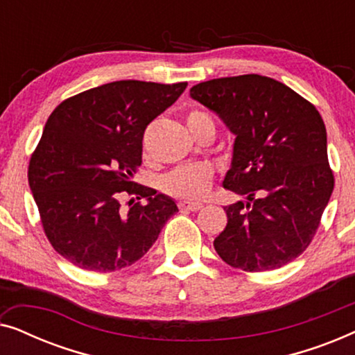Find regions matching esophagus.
<instances>
[{
	"label": "esophagus",
	"instance_id": "obj_1",
	"mask_svg": "<svg viewBox=\"0 0 355 355\" xmlns=\"http://www.w3.org/2000/svg\"><path fill=\"white\" fill-rule=\"evenodd\" d=\"M178 207L181 208V210H187V211H198L203 208L202 203H193V202H179Z\"/></svg>",
	"mask_w": 355,
	"mask_h": 355
}]
</instances>
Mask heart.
<instances>
[{
	"label": "heart",
	"mask_w": 355,
	"mask_h": 355,
	"mask_svg": "<svg viewBox=\"0 0 355 355\" xmlns=\"http://www.w3.org/2000/svg\"><path fill=\"white\" fill-rule=\"evenodd\" d=\"M187 125L193 135L205 128H215L210 116L198 110H192L187 114ZM211 184L213 169L205 164H184L171 169L159 179V189L181 200H198L210 191Z\"/></svg>",
	"instance_id": "obj_1"
}]
</instances>
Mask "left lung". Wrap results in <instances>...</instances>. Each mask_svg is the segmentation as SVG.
I'll list each match as a JSON object with an SVG mask.
<instances>
[{
	"mask_svg": "<svg viewBox=\"0 0 355 355\" xmlns=\"http://www.w3.org/2000/svg\"><path fill=\"white\" fill-rule=\"evenodd\" d=\"M191 96L236 135L223 186L249 200L225 207L227 225L213 242L218 255L252 273L297 259L312 242L334 187L317 108L259 74L200 82Z\"/></svg>",
	"mask_w": 355,
	"mask_h": 355,
	"instance_id": "8db88e82",
	"label": "left lung"
}]
</instances>
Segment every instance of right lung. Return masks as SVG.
Instances as JSON below:
<instances>
[{
	"instance_id": "obj_1",
	"label": "right lung",
	"mask_w": 355,
	"mask_h": 355,
	"mask_svg": "<svg viewBox=\"0 0 355 355\" xmlns=\"http://www.w3.org/2000/svg\"><path fill=\"white\" fill-rule=\"evenodd\" d=\"M187 82L118 80L60 103L28 163V186L43 231L58 254L82 270L108 273L132 265L179 211L173 198L132 181L147 125ZM123 193L145 198L120 208Z\"/></svg>"
}]
</instances>
